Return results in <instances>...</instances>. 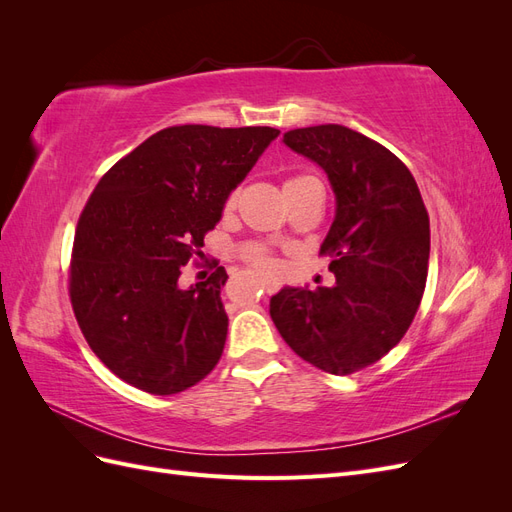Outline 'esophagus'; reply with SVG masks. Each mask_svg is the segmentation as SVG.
<instances>
[{"label": "esophagus", "instance_id": "1", "mask_svg": "<svg viewBox=\"0 0 512 512\" xmlns=\"http://www.w3.org/2000/svg\"><path fill=\"white\" fill-rule=\"evenodd\" d=\"M262 288H265L267 294H275L277 290H280V282H277V280H262Z\"/></svg>", "mask_w": 512, "mask_h": 512}]
</instances>
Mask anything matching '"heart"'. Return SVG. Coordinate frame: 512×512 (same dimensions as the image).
Returning a JSON list of instances; mask_svg holds the SVG:
<instances>
[{"label": "heart", "instance_id": "heart-1", "mask_svg": "<svg viewBox=\"0 0 512 512\" xmlns=\"http://www.w3.org/2000/svg\"><path fill=\"white\" fill-rule=\"evenodd\" d=\"M305 179H312V177H307V175L290 177V179H286L284 188H290V185H297V183H301V181H305ZM235 200H237V194H230V196L226 198V209L235 207ZM241 256H243L247 262H250V265H252L254 269H258V271H262V273L275 271V260H273V256H271L267 245H262V243H247V245L241 247Z\"/></svg>", "mask_w": 512, "mask_h": 512}]
</instances>
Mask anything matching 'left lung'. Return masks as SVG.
Wrapping results in <instances>:
<instances>
[{"label":"left lung","mask_w":512,"mask_h":512,"mask_svg":"<svg viewBox=\"0 0 512 512\" xmlns=\"http://www.w3.org/2000/svg\"><path fill=\"white\" fill-rule=\"evenodd\" d=\"M284 143L316 162L335 192V220L320 245L335 286H284L269 314L303 361L348 376L410 329L427 282L429 215L408 166L361 132L327 123L290 130Z\"/></svg>","instance_id":"obj_1"}]
</instances>
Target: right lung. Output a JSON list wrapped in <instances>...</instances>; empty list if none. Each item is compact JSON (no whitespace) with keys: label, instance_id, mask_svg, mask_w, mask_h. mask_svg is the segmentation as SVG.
Returning a JSON list of instances; mask_svg holds the SVG:
<instances>
[{"label":"right lung","instance_id":"obj_1","mask_svg":"<svg viewBox=\"0 0 512 512\" xmlns=\"http://www.w3.org/2000/svg\"><path fill=\"white\" fill-rule=\"evenodd\" d=\"M280 130L173 126L98 181L76 224L70 301L89 348L117 378L175 395L218 365L228 275L183 290L181 267L222 218L228 194Z\"/></svg>","mask_w":512,"mask_h":512}]
</instances>
